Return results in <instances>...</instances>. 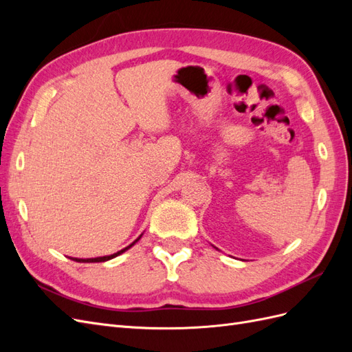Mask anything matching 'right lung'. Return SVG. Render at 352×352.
<instances>
[{"mask_svg":"<svg viewBox=\"0 0 352 352\" xmlns=\"http://www.w3.org/2000/svg\"><path fill=\"white\" fill-rule=\"evenodd\" d=\"M142 236V235H141ZM141 236L138 238L136 241H133L129 247H126V248H123V250H120V251H117V252H114V254H111V255H104V257H97V258H72V260H74V261H78V263H102V261H109V260H111V258H114V257H117V255H120V254H123L126 250H129L132 245H135L138 241L141 239Z\"/></svg>","mask_w":352,"mask_h":352,"instance_id":"add662e5","label":"right lung"}]
</instances>
